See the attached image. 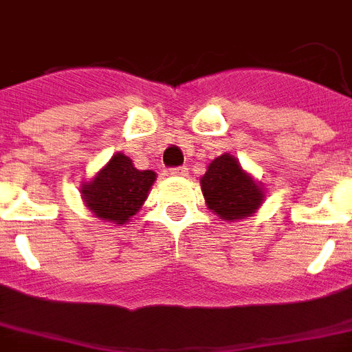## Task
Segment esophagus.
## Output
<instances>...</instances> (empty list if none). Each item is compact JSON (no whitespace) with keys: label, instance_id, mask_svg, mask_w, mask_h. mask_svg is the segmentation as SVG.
<instances>
[{"label":"esophagus","instance_id":"obj_1","mask_svg":"<svg viewBox=\"0 0 352 352\" xmlns=\"http://www.w3.org/2000/svg\"><path fill=\"white\" fill-rule=\"evenodd\" d=\"M186 173H188V168H186V166L171 168V175H175V177H184Z\"/></svg>","mask_w":352,"mask_h":352}]
</instances>
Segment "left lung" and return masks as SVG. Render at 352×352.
<instances>
[{"mask_svg": "<svg viewBox=\"0 0 352 352\" xmlns=\"http://www.w3.org/2000/svg\"><path fill=\"white\" fill-rule=\"evenodd\" d=\"M201 188L208 208L228 222L251 217L264 202L262 184L242 170L230 153L210 162L201 177Z\"/></svg>", "mask_w": 352, "mask_h": 352, "instance_id": "left-lung-1", "label": "left lung"}]
</instances>
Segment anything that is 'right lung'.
Segmentation results:
<instances>
[{"instance_id": "1", "label": "right lung", "mask_w": 352, "mask_h": 352, "mask_svg": "<svg viewBox=\"0 0 352 352\" xmlns=\"http://www.w3.org/2000/svg\"><path fill=\"white\" fill-rule=\"evenodd\" d=\"M155 171L137 170L124 153L111 155L92 181L81 186V199L101 221L126 224L148 199Z\"/></svg>"}]
</instances>
